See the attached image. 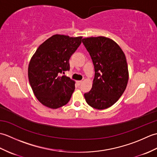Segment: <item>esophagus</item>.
Listing matches in <instances>:
<instances>
[{
    "label": "esophagus",
    "instance_id": "34e87169",
    "mask_svg": "<svg viewBox=\"0 0 157 157\" xmlns=\"http://www.w3.org/2000/svg\"><path fill=\"white\" fill-rule=\"evenodd\" d=\"M77 84L78 86H80L82 84V81H77Z\"/></svg>",
    "mask_w": 157,
    "mask_h": 157
}]
</instances>
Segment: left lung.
I'll use <instances>...</instances> for the list:
<instances>
[{
	"mask_svg": "<svg viewBox=\"0 0 157 157\" xmlns=\"http://www.w3.org/2000/svg\"><path fill=\"white\" fill-rule=\"evenodd\" d=\"M94 66L95 75L90 91L84 94L88 104L102 110L113 105L128 84L129 71L126 57L117 43L105 36L82 39Z\"/></svg>",
	"mask_w": 157,
	"mask_h": 157,
	"instance_id": "8db88e82",
	"label": "left lung"
}]
</instances>
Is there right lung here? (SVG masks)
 <instances>
[{
	"label": "right lung",
	"instance_id": "1",
	"mask_svg": "<svg viewBox=\"0 0 157 157\" xmlns=\"http://www.w3.org/2000/svg\"><path fill=\"white\" fill-rule=\"evenodd\" d=\"M82 36L55 34L36 50L28 65V78L38 101L50 109L65 105L75 90V81L61 73L69 70V60Z\"/></svg>",
	"mask_w": 157,
	"mask_h": 157
}]
</instances>
